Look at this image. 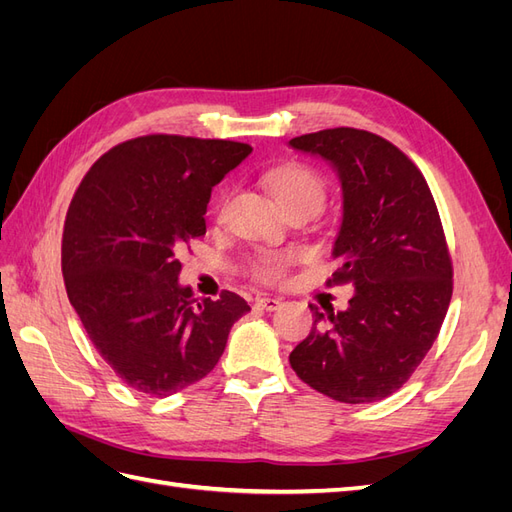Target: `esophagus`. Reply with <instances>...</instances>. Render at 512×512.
Instances as JSON below:
<instances>
[{"label": "esophagus", "mask_w": 512, "mask_h": 512, "mask_svg": "<svg viewBox=\"0 0 512 512\" xmlns=\"http://www.w3.org/2000/svg\"><path fill=\"white\" fill-rule=\"evenodd\" d=\"M256 305L260 309H267V312H275V309L282 307V301L280 299H273V297H262L256 301Z\"/></svg>", "instance_id": "obj_1"}]
</instances>
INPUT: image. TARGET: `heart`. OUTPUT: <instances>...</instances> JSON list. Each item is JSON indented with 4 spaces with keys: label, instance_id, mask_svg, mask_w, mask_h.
<instances>
[{
    "label": "heart",
    "instance_id": "b5f03b06",
    "mask_svg": "<svg viewBox=\"0 0 512 512\" xmlns=\"http://www.w3.org/2000/svg\"><path fill=\"white\" fill-rule=\"evenodd\" d=\"M269 188L284 209L292 205H305L318 211L327 198V183L318 170L305 164H286L269 170ZM222 207V205H220ZM294 254L290 252H262L250 262V273L265 284L280 282L292 265Z\"/></svg>",
    "mask_w": 512,
    "mask_h": 512
}]
</instances>
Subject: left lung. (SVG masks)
I'll list each match as a JSON object with an SVG mask.
<instances>
[{"instance_id":"obj_1","label":"left lung","mask_w":512,"mask_h":512,"mask_svg":"<svg viewBox=\"0 0 512 512\" xmlns=\"http://www.w3.org/2000/svg\"><path fill=\"white\" fill-rule=\"evenodd\" d=\"M290 145L333 164L344 218L329 284H352L346 312L316 305L314 329L290 352L297 376L344 404L393 395L436 342L453 297V262L421 170L386 138L333 128Z\"/></svg>"}]
</instances>
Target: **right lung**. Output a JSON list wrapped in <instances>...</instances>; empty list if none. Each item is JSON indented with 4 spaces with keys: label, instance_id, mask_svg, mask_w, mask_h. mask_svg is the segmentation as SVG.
Wrapping results in <instances>:
<instances>
[{
    "label": "right lung",
    "instance_id": "obj_1",
    "mask_svg": "<svg viewBox=\"0 0 512 512\" xmlns=\"http://www.w3.org/2000/svg\"><path fill=\"white\" fill-rule=\"evenodd\" d=\"M252 147L149 134L106 151L68 207L61 271L68 299L102 359L134 391L168 397L203 380L250 305L224 290L194 299L179 254L207 232L215 183Z\"/></svg>",
    "mask_w": 512,
    "mask_h": 512
}]
</instances>
